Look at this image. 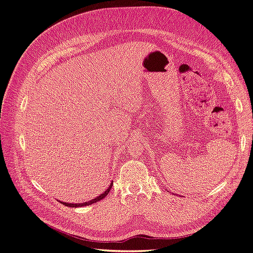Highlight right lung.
Listing matches in <instances>:
<instances>
[{"label": "right lung", "mask_w": 253, "mask_h": 253, "mask_svg": "<svg viewBox=\"0 0 253 253\" xmlns=\"http://www.w3.org/2000/svg\"><path fill=\"white\" fill-rule=\"evenodd\" d=\"M113 183V182H112ZM112 183L110 185V187L106 189V191H104V192L102 193V194H100L99 196H97L96 198H94L93 201H89V202H86V203H83V204H68V203H63V202H60L61 204L62 205H64V206H66V207H72V208H76V207H81V206H87V205H91V204H94V203H96V202H99V201H101V200H103V198L109 194V192L111 191V189H112Z\"/></svg>", "instance_id": "right-lung-1"}]
</instances>
